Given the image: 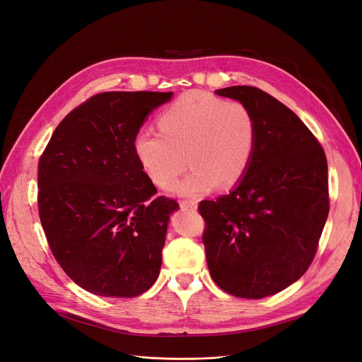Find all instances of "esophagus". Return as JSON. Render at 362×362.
I'll return each mask as SVG.
<instances>
[{
    "mask_svg": "<svg viewBox=\"0 0 362 362\" xmlns=\"http://www.w3.org/2000/svg\"><path fill=\"white\" fill-rule=\"evenodd\" d=\"M182 210H196V206H198V202L193 201V199H184L180 202Z\"/></svg>",
    "mask_w": 362,
    "mask_h": 362,
    "instance_id": "1",
    "label": "esophagus"
}]
</instances>
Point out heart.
I'll list each match as a JSON object with an SVG mask.
<instances>
[{
  "mask_svg": "<svg viewBox=\"0 0 362 362\" xmlns=\"http://www.w3.org/2000/svg\"><path fill=\"white\" fill-rule=\"evenodd\" d=\"M158 131L141 129L133 148L149 180L166 189L185 166L192 170L170 187L180 196H196L234 187L246 175L257 148V119L240 101L206 92H185L158 116Z\"/></svg>",
  "mask_w": 362,
  "mask_h": 362,
  "instance_id": "obj_1",
  "label": "heart"
}]
</instances>
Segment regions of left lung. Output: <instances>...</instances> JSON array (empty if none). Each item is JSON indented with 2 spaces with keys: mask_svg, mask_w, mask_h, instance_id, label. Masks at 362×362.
I'll return each mask as SVG.
<instances>
[{
  "mask_svg": "<svg viewBox=\"0 0 362 362\" xmlns=\"http://www.w3.org/2000/svg\"><path fill=\"white\" fill-rule=\"evenodd\" d=\"M246 104L257 148L235 187L202 201V242L213 281L243 299L279 293L308 270L329 213L327 161L319 140L287 105L252 86L216 90Z\"/></svg>",
  "mask_w": 362,
  "mask_h": 362,
  "instance_id": "left-lung-1",
  "label": "left lung"
}]
</instances>
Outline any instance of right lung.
Segmentation results:
<instances>
[{
    "mask_svg": "<svg viewBox=\"0 0 362 362\" xmlns=\"http://www.w3.org/2000/svg\"><path fill=\"white\" fill-rule=\"evenodd\" d=\"M172 92H104L64 117L39 160L37 205L49 249L81 288L136 298L160 275L175 199L158 196L133 141Z\"/></svg>",
    "mask_w": 362,
    "mask_h": 362,
    "instance_id": "1",
    "label": "right lung"
}]
</instances>
